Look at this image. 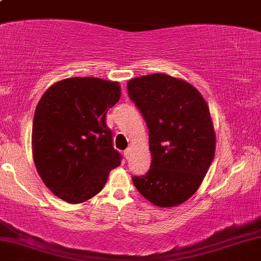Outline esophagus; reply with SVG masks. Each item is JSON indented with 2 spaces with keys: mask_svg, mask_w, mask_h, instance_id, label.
<instances>
[{
  "mask_svg": "<svg viewBox=\"0 0 261 261\" xmlns=\"http://www.w3.org/2000/svg\"><path fill=\"white\" fill-rule=\"evenodd\" d=\"M130 154H131V148H126V150L124 151L125 159H128V157H130Z\"/></svg>",
  "mask_w": 261,
  "mask_h": 261,
  "instance_id": "esophagus-1",
  "label": "esophagus"
}]
</instances>
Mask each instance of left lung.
Listing matches in <instances>:
<instances>
[{
	"label": "left lung",
	"mask_w": 261,
	"mask_h": 261,
	"mask_svg": "<svg viewBox=\"0 0 261 261\" xmlns=\"http://www.w3.org/2000/svg\"><path fill=\"white\" fill-rule=\"evenodd\" d=\"M127 93L147 125L152 156L134 185L157 207L182 204L198 190L216 152L207 102L190 83L161 73L128 80Z\"/></svg>",
	"instance_id": "8db88e82"
}]
</instances>
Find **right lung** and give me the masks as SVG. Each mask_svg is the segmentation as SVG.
<instances>
[{
	"label": "right lung",
	"instance_id": "right-lung-1",
	"mask_svg": "<svg viewBox=\"0 0 261 261\" xmlns=\"http://www.w3.org/2000/svg\"><path fill=\"white\" fill-rule=\"evenodd\" d=\"M120 95L119 83L75 76L53 84L39 100L32 128L34 165L43 183L65 202L76 204L98 194L121 163L105 122Z\"/></svg>",
	"mask_w": 261,
	"mask_h": 261
}]
</instances>
